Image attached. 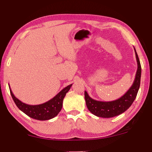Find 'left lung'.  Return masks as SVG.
<instances>
[{
  "label": "left lung",
  "mask_w": 152,
  "mask_h": 152,
  "mask_svg": "<svg viewBox=\"0 0 152 152\" xmlns=\"http://www.w3.org/2000/svg\"><path fill=\"white\" fill-rule=\"evenodd\" d=\"M134 50L137 63V69L132 86L125 94L115 101L103 102L92 99L90 97L87 92L84 91V97L87 108L93 115L102 118H110L117 116L127 110L135 101L140 86L141 68L140 59L135 48Z\"/></svg>",
  "instance_id": "8db88e82"
}]
</instances>
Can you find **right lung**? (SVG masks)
<instances>
[{
	"label": "right lung",
	"mask_w": 152,
	"mask_h": 152,
	"mask_svg": "<svg viewBox=\"0 0 152 152\" xmlns=\"http://www.w3.org/2000/svg\"><path fill=\"white\" fill-rule=\"evenodd\" d=\"M72 85V84L65 87L50 101L43 104L37 105L27 104L21 102L15 96L12 92L9 85V86L10 92H11V96L15 103L22 112H23L27 116L34 119L45 121L53 119L56 116H57L58 113L60 112L61 108H62L64 98L65 97L66 93L70 89Z\"/></svg>",
	"instance_id": "right-lung-1"
}]
</instances>
